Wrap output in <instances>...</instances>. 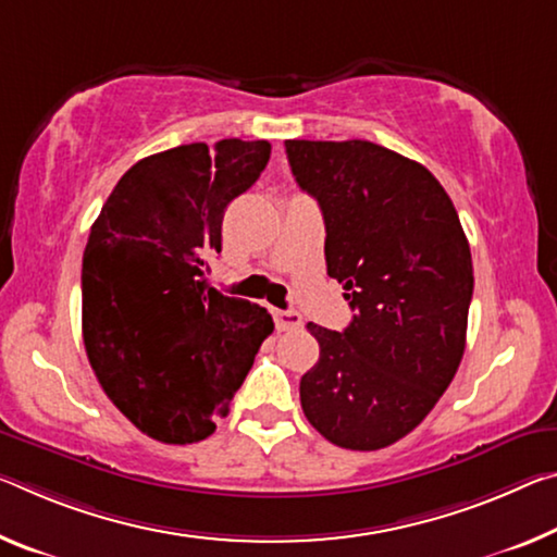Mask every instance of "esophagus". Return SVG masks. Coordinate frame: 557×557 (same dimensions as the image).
Returning a JSON list of instances; mask_svg holds the SVG:
<instances>
[{
  "label": "esophagus",
  "mask_w": 557,
  "mask_h": 557,
  "mask_svg": "<svg viewBox=\"0 0 557 557\" xmlns=\"http://www.w3.org/2000/svg\"><path fill=\"white\" fill-rule=\"evenodd\" d=\"M275 326L280 332L299 330V326H302V317L293 310H275Z\"/></svg>",
  "instance_id": "34e87169"
}]
</instances>
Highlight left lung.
I'll return each instance as SVG.
<instances>
[{"label": "left lung", "mask_w": 557, "mask_h": 557, "mask_svg": "<svg viewBox=\"0 0 557 557\" xmlns=\"http://www.w3.org/2000/svg\"><path fill=\"white\" fill-rule=\"evenodd\" d=\"M285 151L320 202L326 275L355 310L344 332L307 324L320 359L299 401L334 446L376 451L426 419L461 364L471 247L421 163L369 140H285Z\"/></svg>", "instance_id": "obj_1"}]
</instances>
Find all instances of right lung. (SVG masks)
Segmentation results:
<instances>
[{"mask_svg":"<svg viewBox=\"0 0 557 557\" xmlns=\"http://www.w3.org/2000/svg\"><path fill=\"white\" fill-rule=\"evenodd\" d=\"M268 161V140L240 138L148 156L123 173L88 233L86 357L123 417L163 444L213 434L275 330L264 307L206 280L225 208Z\"/></svg>","mask_w":557,"mask_h":557,"instance_id":"1","label":"right lung"}]
</instances>
